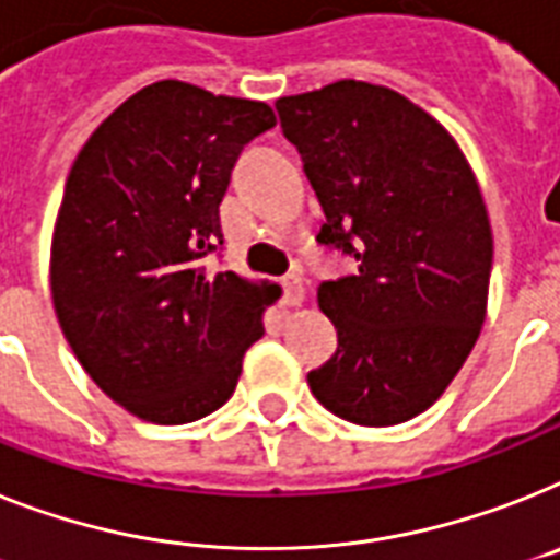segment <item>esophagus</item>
Here are the masks:
<instances>
[{
    "instance_id": "obj_1",
    "label": "esophagus",
    "mask_w": 560,
    "mask_h": 560,
    "mask_svg": "<svg viewBox=\"0 0 560 560\" xmlns=\"http://www.w3.org/2000/svg\"><path fill=\"white\" fill-rule=\"evenodd\" d=\"M281 288H284V304L288 307H299L304 302V281L299 272H288L284 279H281Z\"/></svg>"
}]
</instances>
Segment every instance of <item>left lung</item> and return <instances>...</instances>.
Instances as JSON below:
<instances>
[{
    "label": "left lung",
    "mask_w": 560,
    "mask_h": 560,
    "mask_svg": "<svg viewBox=\"0 0 560 560\" xmlns=\"http://www.w3.org/2000/svg\"><path fill=\"white\" fill-rule=\"evenodd\" d=\"M276 110L327 215L316 242L355 261L318 288L338 350L310 389L352 424L410 421L462 370L487 313L492 233L476 176L430 113L382 84L345 79Z\"/></svg>",
    "instance_id": "8db88e82"
}]
</instances>
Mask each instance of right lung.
<instances>
[{"instance_id":"add662e5","label":"right lung","mask_w":560,"mask_h":560,"mask_svg":"<svg viewBox=\"0 0 560 560\" xmlns=\"http://www.w3.org/2000/svg\"><path fill=\"white\" fill-rule=\"evenodd\" d=\"M276 125L265 102L148 84L70 167L50 253L54 307L79 364L153 424H187L236 389L276 284L210 267L238 153Z\"/></svg>"}]
</instances>
